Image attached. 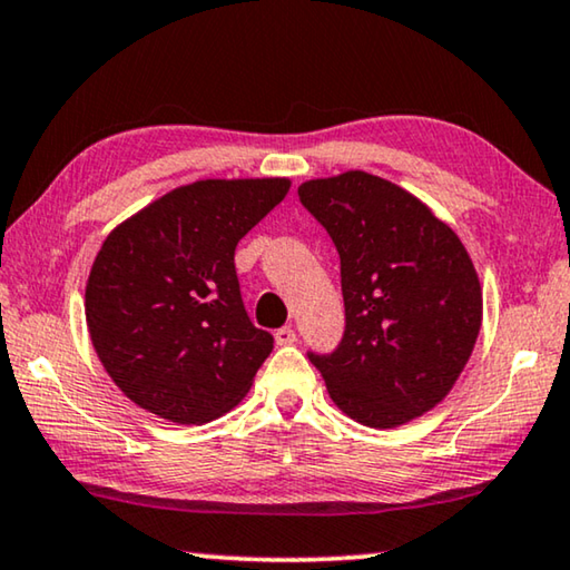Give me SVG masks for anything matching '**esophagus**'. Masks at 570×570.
<instances>
[{
    "label": "esophagus",
    "mask_w": 570,
    "mask_h": 570,
    "mask_svg": "<svg viewBox=\"0 0 570 570\" xmlns=\"http://www.w3.org/2000/svg\"><path fill=\"white\" fill-rule=\"evenodd\" d=\"M274 337H276V345H294L296 330L294 327H282V330L274 332Z\"/></svg>",
    "instance_id": "1"
}]
</instances>
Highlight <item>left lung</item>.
<instances>
[{"instance_id": "8db88e82", "label": "left lung", "mask_w": 570, "mask_h": 570, "mask_svg": "<svg viewBox=\"0 0 570 570\" xmlns=\"http://www.w3.org/2000/svg\"><path fill=\"white\" fill-rule=\"evenodd\" d=\"M299 200L340 253L345 334L309 352L342 413L370 429L419 419L446 399L482 327V286L446 223L367 171L309 179Z\"/></svg>"}]
</instances>
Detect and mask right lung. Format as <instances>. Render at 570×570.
<instances>
[{
    "label": "right lung",
    "instance_id": "right-lung-1",
    "mask_svg": "<svg viewBox=\"0 0 570 570\" xmlns=\"http://www.w3.org/2000/svg\"><path fill=\"white\" fill-rule=\"evenodd\" d=\"M288 187L286 177L200 179L108 233L86 322L106 373L139 409L207 423L250 391L274 337L248 320L233 258Z\"/></svg>",
    "mask_w": 570,
    "mask_h": 570
}]
</instances>
